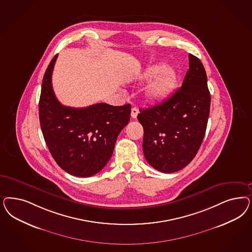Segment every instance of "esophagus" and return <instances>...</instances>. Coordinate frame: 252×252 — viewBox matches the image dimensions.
<instances>
[{
    "label": "esophagus",
    "mask_w": 252,
    "mask_h": 252,
    "mask_svg": "<svg viewBox=\"0 0 252 252\" xmlns=\"http://www.w3.org/2000/svg\"><path fill=\"white\" fill-rule=\"evenodd\" d=\"M139 113V109L137 107H132L131 108V112H130V116H131V118L132 119H136L137 118V115Z\"/></svg>",
    "instance_id": "esophagus-1"
}]
</instances>
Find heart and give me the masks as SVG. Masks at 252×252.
<instances>
[{
    "label": "heart",
    "mask_w": 252,
    "mask_h": 252,
    "mask_svg": "<svg viewBox=\"0 0 252 252\" xmlns=\"http://www.w3.org/2000/svg\"><path fill=\"white\" fill-rule=\"evenodd\" d=\"M146 90V96L151 102H161L170 95L176 84V73L170 66L155 65L144 75L145 80L153 78Z\"/></svg>",
    "instance_id": "b5f03b06"
}]
</instances>
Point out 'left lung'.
<instances>
[{"label":"left lung","instance_id":"1","mask_svg":"<svg viewBox=\"0 0 252 252\" xmlns=\"http://www.w3.org/2000/svg\"><path fill=\"white\" fill-rule=\"evenodd\" d=\"M189 69L182 87L161 104L140 109L143 150L154 169L171 173L184 169L202 144L210 115L207 74L197 57L189 54Z\"/></svg>","mask_w":252,"mask_h":252}]
</instances>
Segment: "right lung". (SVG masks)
<instances>
[{"instance_id":"1","label":"right lung","mask_w":252,"mask_h":252,"mask_svg":"<svg viewBox=\"0 0 252 252\" xmlns=\"http://www.w3.org/2000/svg\"><path fill=\"white\" fill-rule=\"evenodd\" d=\"M57 55L44 73L39 102L41 131L58 166L78 177H90L110 159L116 140L129 123L130 105L105 103L81 108L63 106L56 97L52 73Z\"/></svg>"}]
</instances>
